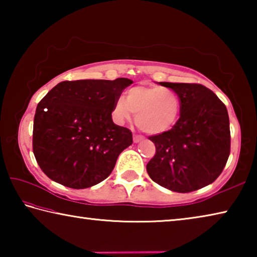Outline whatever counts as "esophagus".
Returning <instances> with one entry per match:
<instances>
[{
    "mask_svg": "<svg viewBox=\"0 0 257 257\" xmlns=\"http://www.w3.org/2000/svg\"><path fill=\"white\" fill-rule=\"evenodd\" d=\"M143 139H144V137L141 136V135H134V142L135 143L141 142V141H143Z\"/></svg>",
    "mask_w": 257,
    "mask_h": 257,
    "instance_id": "obj_1",
    "label": "esophagus"
}]
</instances>
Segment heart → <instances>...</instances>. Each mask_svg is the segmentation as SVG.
Listing matches in <instances>:
<instances>
[{"label": "heart", "instance_id": "obj_1", "mask_svg": "<svg viewBox=\"0 0 257 257\" xmlns=\"http://www.w3.org/2000/svg\"><path fill=\"white\" fill-rule=\"evenodd\" d=\"M180 98L168 87L138 85L120 96L112 106V118L123 124L136 113L138 128L151 135L167 133L175 127L180 114Z\"/></svg>", "mask_w": 257, "mask_h": 257}]
</instances>
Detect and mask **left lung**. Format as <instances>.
Wrapping results in <instances>:
<instances>
[{
	"label": "left lung",
	"mask_w": 257,
	"mask_h": 257,
	"mask_svg": "<svg viewBox=\"0 0 257 257\" xmlns=\"http://www.w3.org/2000/svg\"><path fill=\"white\" fill-rule=\"evenodd\" d=\"M180 98V118L167 133L151 136L155 155L146 165L151 179L177 193L212 184L230 154L227 107L201 84L160 82Z\"/></svg>",
	"instance_id": "8db88e82"
}]
</instances>
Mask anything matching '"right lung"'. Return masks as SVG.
<instances>
[{
	"label": "right lung",
	"mask_w": 257,
	"mask_h": 257,
	"mask_svg": "<svg viewBox=\"0 0 257 257\" xmlns=\"http://www.w3.org/2000/svg\"><path fill=\"white\" fill-rule=\"evenodd\" d=\"M127 78L62 81L38 103L33 152L45 175L69 188L84 189L111 175L119 154L133 144L128 128L112 120V106Z\"/></svg>",
	"instance_id": "1"
}]
</instances>
